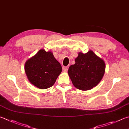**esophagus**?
Returning a JSON list of instances; mask_svg holds the SVG:
<instances>
[{
    "instance_id": "esophagus-1",
    "label": "esophagus",
    "mask_w": 129,
    "mask_h": 129,
    "mask_svg": "<svg viewBox=\"0 0 129 129\" xmlns=\"http://www.w3.org/2000/svg\"><path fill=\"white\" fill-rule=\"evenodd\" d=\"M63 70H64V72H67L68 71V68L66 67H63Z\"/></svg>"
}]
</instances>
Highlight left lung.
<instances>
[{"label": "left lung", "mask_w": 129, "mask_h": 129, "mask_svg": "<svg viewBox=\"0 0 129 129\" xmlns=\"http://www.w3.org/2000/svg\"><path fill=\"white\" fill-rule=\"evenodd\" d=\"M104 60L89 50L84 54L79 52L75 64L71 65L68 74L75 87L81 90H89L96 86L105 72Z\"/></svg>", "instance_id": "8db88e82"}]
</instances>
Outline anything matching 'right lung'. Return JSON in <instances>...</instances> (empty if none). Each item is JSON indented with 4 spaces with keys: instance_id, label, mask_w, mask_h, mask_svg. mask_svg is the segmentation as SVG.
Listing matches in <instances>:
<instances>
[{
    "instance_id": "add662e5",
    "label": "right lung",
    "mask_w": 129,
    "mask_h": 129,
    "mask_svg": "<svg viewBox=\"0 0 129 129\" xmlns=\"http://www.w3.org/2000/svg\"><path fill=\"white\" fill-rule=\"evenodd\" d=\"M62 66L53 53L42 49L27 60L25 71L31 84L40 89H45L54 84L62 72Z\"/></svg>"
}]
</instances>
